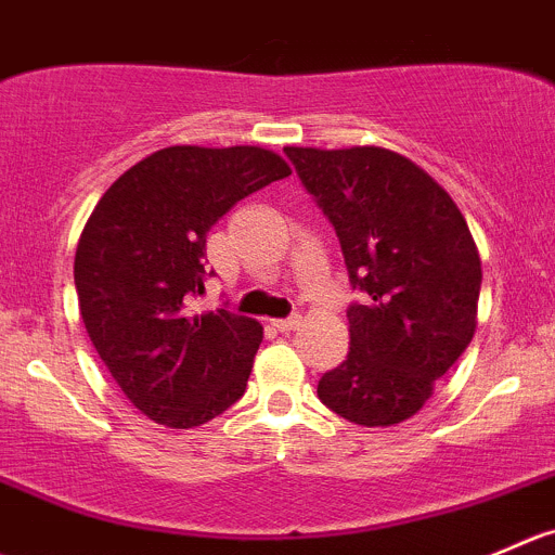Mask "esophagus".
Instances as JSON below:
<instances>
[{"label":"esophagus","mask_w":555,"mask_h":555,"mask_svg":"<svg viewBox=\"0 0 555 555\" xmlns=\"http://www.w3.org/2000/svg\"><path fill=\"white\" fill-rule=\"evenodd\" d=\"M273 327H276V331H282V333L298 331V327H300V317L295 314V317H287V320H273Z\"/></svg>","instance_id":"obj_1"}]
</instances>
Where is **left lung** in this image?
Returning <instances> with one entry per match:
<instances>
[{"label": "left lung", "instance_id": "left-lung-1", "mask_svg": "<svg viewBox=\"0 0 555 555\" xmlns=\"http://www.w3.org/2000/svg\"><path fill=\"white\" fill-rule=\"evenodd\" d=\"M341 244L349 354L317 396L344 421L387 428L434 396L469 347L482 266L464 214L421 165L382 146L284 149Z\"/></svg>", "mask_w": 555, "mask_h": 555}]
</instances>
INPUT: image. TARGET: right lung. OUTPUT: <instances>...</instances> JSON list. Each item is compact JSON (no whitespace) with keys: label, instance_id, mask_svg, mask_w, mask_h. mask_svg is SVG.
I'll use <instances>...</instances> for the list:
<instances>
[{"label":"right lung","instance_id":"1","mask_svg":"<svg viewBox=\"0 0 555 555\" xmlns=\"http://www.w3.org/2000/svg\"><path fill=\"white\" fill-rule=\"evenodd\" d=\"M289 165L260 146H168L118 176L75 249L80 320L132 406L168 428H195L246 390L262 341L251 317L214 309L206 235Z\"/></svg>","mask_w":555,"mask_h":555}]
</instances>
